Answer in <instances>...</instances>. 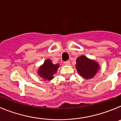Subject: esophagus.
<instances>
[{"instance_id":"esophagus-1","label":"esophagus","mask_w":121,"mask_h":121,"mask_svg":"<svg viewBox=\"0 0 121 121\" xmlns=\"http://www.w3.org/2000/svg\"><path fill=\"white\" fill-rule=\"evenodd\" d=\"M64 64L65 65H70V62L69 60H67V61H65L64 62Z\"/></svg>"}]
</instances>
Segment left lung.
Segmentation results:
<instances>
[{
    "label": "left lung",
    "mask_w": 121,
    "mask_h": 121,
    "mask_svg": "<svg viewBox=\"0 0 121 121\" xmlns=\"http://www.w3.org/2000/svg\"><path fill=\"white\" fill-rule=\"evenodd\" d=\"M76 68L78 73L85 79L93 78L99 70V65L97 62L81 56L76 59Z\"/></svg>",
    "instance_id": "8db88e82"
}]
</instances>
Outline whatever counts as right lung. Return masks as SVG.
<instances>
[{"label": "right lung", "instance_id": "obj_1", "mask_svg": "<svg viewBox=\"0 0 121 121\" xmlns=\"http://www.w3.org/2000/svg\"><path fill=\"white\" fill-rule=\"evenodd\" d=\"M59 67V64H57L54 65L51 60L47 59L45 60L43 65L40 66L37 71V74L44 81H51L54 78L53 75L56 73L57 69Z\"/></svg>", "mask_w": 121, "mask_h": 121}]
</instances>
